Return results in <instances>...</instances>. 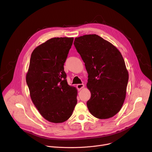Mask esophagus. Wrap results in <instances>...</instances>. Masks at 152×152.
I'll list each match as a JSON object with an SVG mask.
<instances>
[{
  "label": "esophagus",
  "instance_id": "1",
  "mask_svg": "<svg viewBox=\"0 0 152 152\" xmlns=\"http://www.w3.org/2000/svg\"><path fill=\"white\" fill-rule=\"evenodd\" d=\"M76 87L77 88L78 90H80L82 88H83L84 87V84L81 83V84H77L76 85Z\"/></svg>",
  "mask_w": 152,
  "mask_h": 152
}]
</instances>
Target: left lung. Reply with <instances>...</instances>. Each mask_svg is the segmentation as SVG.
<instances>
[{
	"instance_id": "left-lung-1",
	"label": "left lung",
	"mask_w": 152,
	"mask_h": 152,
	"mask_svg": "<svg viewBox=\"0 0 152 152\" xmlns=\"http://www.w3.org/2000/svg\"><path fill=\"white\" fill-rule=\"evenodd\" d=\"M74 45L88 74L91 97L86 103L90 113L99 119L117 114L123 104L129 74L120 51L96 34L75 39Z\"/></svg>"
}]
</instances>
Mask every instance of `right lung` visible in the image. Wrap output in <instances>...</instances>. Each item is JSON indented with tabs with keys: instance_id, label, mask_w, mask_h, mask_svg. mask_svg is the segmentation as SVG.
Listing matches in <instances>:
<instances>
[{
	"instance_id": "1",
	"label": "right lung",
	"mask_w": 152,
	"mask_h": 152,
	"mask_svg": "<svg viewBox=\"0 0 152 152\" xmlns=\"http://www.w3.org/2000/svg\"><path fill=\"white\" fill-rule=\"evenodd\" d=\"M73 38H53L31 54L26 83L33 103L48 121L59 123L72 115L77 104V90L66 79L64 65Z\"/></svg>"
}]
</instances>
